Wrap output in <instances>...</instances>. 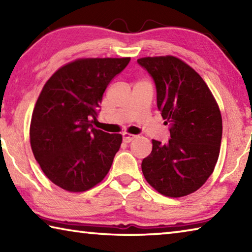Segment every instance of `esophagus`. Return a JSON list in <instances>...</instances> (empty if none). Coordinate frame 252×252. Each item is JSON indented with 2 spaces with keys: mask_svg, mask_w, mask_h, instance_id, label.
<instances>
[{
  "mask_svg": "<svg viewBox=\"0 0 252 252\" xmlns=\"http://www.w3.org/2000/svg\"><path fill=\"white\" fill-rule=\"evenodd\" d=\"M122 136H123V141H125L126 143H129V142L132 141V140L135 139L136 135L131 134V133H127V132H125V133L122 134Z\"/></svg>",
  "mask_w": 252,
  "mask_h": 252,
  "instance_id": "1",
  "label": "esophagus"
}]
</instances>
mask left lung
I'll list each match as a JSON object with an SVG mask.
<instances>
[{
  "mask_svg": "<svg viewBox=\"0 0 252 252\" xmlns=\"http://www.w3.org/2000/svg\"><path fill=\"white\" fill-rule=\"evenodd\" d=\"M157 88V104L171 139L152 140L141 168L149 185L170 198L200 189L215 170L222 138L219 105L203 79L172 55L138 59Z\"/></svg>",
  "mask_w": 252,
  "mask_h": 252,
  "instance_id": "obj_1",
  "label": "left lung"
}]
</instances>
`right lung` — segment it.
Here are the masks:
<instances>
[{
	"instance_id": "right-lung-1",
	"label": "right lung",
	"mask_w": 252,
	"mask_h": 252,
	"mask_svg": "<svg viewBox=\"0 0 252 252\" xmlns=\"http://www.w3.org/2000/svg\"><path fill=\"white\" fill-rule=\"evenodd\" d=\"M130 58L76 59L46 81L34 106L30 142L42 171L69 192H83L108 174L121 134L93 127L110 81Z\"/></svg>"
}]
</instances>
